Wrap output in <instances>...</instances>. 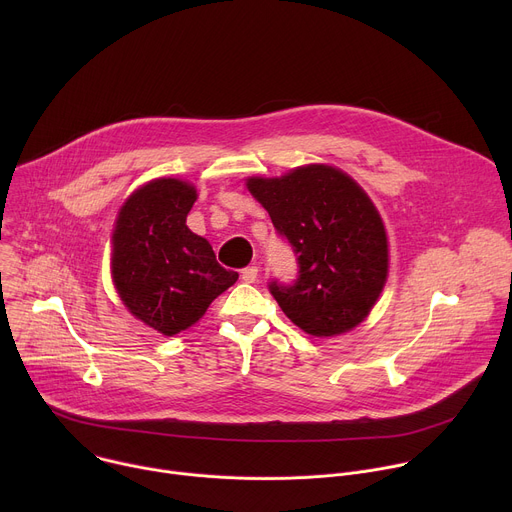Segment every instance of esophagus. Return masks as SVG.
<instances>
[{
	"mask_svg": "<svg viewBox=\"0 0 512 512\" xmlns=\"http://www.w3.org/2000/svg\"><path fill=\"white\" fill-rule=\"evenodd\" d=\"M257 275H259V267H255V265L245 267V269L241 271V279H243L245 283H255V281H257Z\"/></svg>",
	"mask_w": 512,
	"mask_h": 512,
	"instance_id": "34e87169",
	"label": "esophagus"
}]
</instances>
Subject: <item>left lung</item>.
Wrapping results in <instances>:
<instances>
[{
  "instance_id": "8db88e82",
  "label": "left lung",
  "mask_w": 512,
  "mask_h": 512,
  "mask_svg": "<svg viewBox=\"0 0 512 512\" xmlns=\"http://www.w3.org/2000/svg\"><path fill=\"white\" fill-rule=\"evenodd\" d=\"M247 188L298 257L294 283H269L283 314L320 338L358 326L377 304L389 271L385 225L367 192L324 164L281 178L255 176Z\"/></svg>"
}]
</instances>
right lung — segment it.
I'll list each match as a JSON object with an SVG mask.
<instances>
[{"mask_svg": "<svg viewBox=\"0 0 512 512\" xmlns=\"http://www.w3.org/2000/svg\"><path fill=\"white\" fill-rule=\"evenodd\" d=\"M196 196V188L178 178L143 184L119 208L111 235V273L121 302L164 336L196 324L239 279L186 227Z\"/></svg>", "mask_w": 512, "mask_h": 512, "instance_id": "obj_1", "label": "right lung"}]
</instances>
